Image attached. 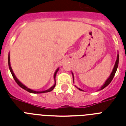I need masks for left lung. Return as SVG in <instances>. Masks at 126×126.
I'll return each instance as SVG.
<instances>
[{"mask_svg":"<svg viewBox=\"0 0 126 126\" xmlns=\"http://www.w3.org/2000/svg\"><path fill=\"white\" fill-rule=\"evenodd\" d=\"M119 55H117V61H116V62H115V66L114 67H113V71L111 72V75H110V76L109 78H108V79L106 80V82L105 83V84L103 85V86L101 87V89H103L104 88H105L106 87V86H108V85L110 83V82L111 81V80L113 79V77H114L115 75V73L116 71H117V67H118V64H119ZM79 90H80V91H82L81 89H78Z\"/></svg>","mask_w":126,"mask_h":126,"instance_id":"obj_1","label":"left lung"}]
</instances>
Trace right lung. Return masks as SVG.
Listing matches in <instances>:
<instances>
[{
	"mask_svg": "<svg viewBox=\"0 0 126 126\" xmlns=\"http://www.w3.org/2000/svg\"><path fill=\"white\" fill-rule=\"evenodd\" d=\"M8 64H9V69H10V71L11 73L12 74V76H13V78L15 79V81L17 83V84L18 85L20 86V87H21L22 89H25V91H28L29 92H31V93H34V94H38V93H45V92H50V91H51L53 90V89H54L55 86V84H56V81H55V83L54 84V85L52 86L50 89H49L48 90H47V91H41V92H38V91H32V90H31V89H29V88H27V87H25V86L23 84H22L21 82H20L19 80H18V79L16 78V77L15 76V74H14V73L13 72V70H12V68L11 67V64H10V58H9V56H8ZM59 71V69H57V71H55V73L54 74V79H55V76H56V74H57V71Z\"/></svg>",
	"mask_w": 126,
	"mask_h": 126,
	"instance_id": "1",
	"label": "right lung"
}]
</instances>
